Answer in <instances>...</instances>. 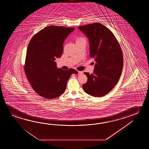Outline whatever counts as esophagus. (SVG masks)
<instances>
[{
	"instance_id": "obj_1",
	"label": "esophagus",
	"mask_w": 149,
	"mask_h": 149,
	"mask_svg": "<svg viewBox=\"0 0 149 149\" xmlns=\"http://www.w3.org/2000/svg\"><path fill=\"white\" fill-rule=\"evenodd\" d=\"M82 73H83L82 71H78V74H82Z\"/></svg>"
}]
</instances>
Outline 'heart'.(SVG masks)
<instances>
[{"label":"heart","mask_w":149,"mask_h":149,"mask_svg":"<svg viewBox=\"0 0 149 149\" xmlns=\"http://www.w3.org/2000/svg\"><path fill=\"white\" fill-rule=\"evenodd\" d=\"M83 39H84V38H82V37H78L76 39V41H79L80 40H82Z\"/></svg>","instance_id":"1"}]
</instances>
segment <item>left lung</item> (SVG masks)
<instances>
[{
  "label": "left lung",
  "instance_id": "1",
  "mask_svg": "<svg viewBox=\"0 0 149 149\" xmlns=\"http://www.w3.org/2000/svg\"><path fill=\"white\" fill-rule=\"evenodd\" d=\"M88 38L90 57L94 58L93 73L84 72L87 81L82 85L87 94L102 97L114 88L123 68V55L113 33L105 26L95 23L78 27Z\"/></svg>",
  "mask_w": 149,
  "mask_h": 149
}]
</instances>
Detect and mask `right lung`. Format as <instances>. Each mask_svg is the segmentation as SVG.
Masks as SVG:
<instances>
[{
    "instance_id": "1",
    "label": "right lung",
    "mask_w": 149,
    "mask_h": 149,
    "mask_svg": "<svg viewBox=\"0 0 149 149\" xmlns=\"http://www.w3.org/2000/svg\"><path fill=\"white\" fill-rule=\"evenodd\" d=\"M74 30L51 25L33 36L26 51L24 71L33 89L47 99L56 98L63 93L72 74L78 73L73 69H57L56 58L61 57L63 42Z\"/></svg>"
}]
</instances>
